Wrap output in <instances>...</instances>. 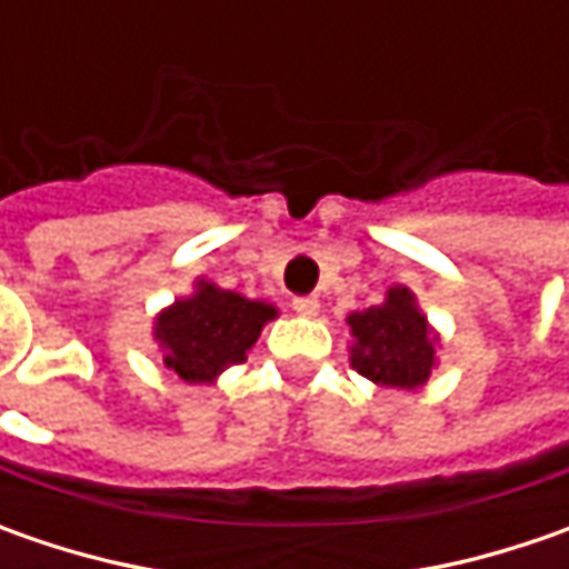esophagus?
I'll return each mask as SVG.
<instances>
[{"mask_svg":"<svg viewBox=\"0 0 569 569\" xmlns=\"http://www.w3.org/2000/svg\"><path fill=\"white\" fill-rule=\"evenodd\" d=\"M291 307H295L300 317H317L319 313L317 297H295V303H291Z\"/></svg>","mask_w":569,"mask_h":569,"instance_id":"1","label":"esophagus"}]
</instances>
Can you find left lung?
I'll use <instances>...</instances> for the list:
<instances>
[{"label":"left lung","mask_w":569,"mask_h":569,"mask_svg":"<svg viewBox=\"0 0 569 569\" xmlns=\"http://www.w3.org/2000/svg\"><path fill=\"white\" fill-rule=\"evenodd\" d=\"M348 326L355 336L351 367L361 377L392 389L425 386L437 363V339L408 288H389L380 307L351 313Z\"/></svg>","instance_id":"left-lung-1"}]
</instances>
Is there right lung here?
<instances>
[{
	"mask_svg": "<svg viewBox=\"0 0 569 569\" xmlns=\"http://www.w3.org/2000/svg\"><path fill=\"white\" fill-rule=\"evenodd\" d=\"M278 317L272 303L199 281L196 295L177 300L154 319L164 363L187 382H211L221 370L247 361L262 326Z\"/></svg>",
	"mask_w": 569,
	"mask_h": 569,
	"instance_id": "1",
	"label": "right lung"
}]
</instances>
